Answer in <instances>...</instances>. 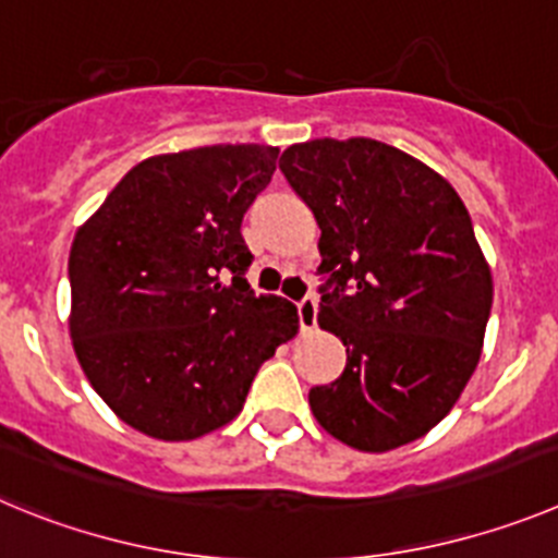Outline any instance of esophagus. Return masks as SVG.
I'll use <instances>...</instances> for the list:
<instances>
[{
  "label": "esophagus",
  "instance_id": "obj_1",
  "mask_svg": "<svg viewBox=\"0 0 558 558\" xmlns=\"http://www.w3.org/2000/svg\"><path fill=\"white\" fill-rule=\"evenodd\" d=\"M298 319H300V330L303 333H311L316 328V298H303L298 303Z\"/></svg>",
  "mask_w": 558,
  "mask_h": 558
}]
</instances>
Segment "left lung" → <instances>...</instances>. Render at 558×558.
<instances>
[{"instance_id": "1", "label": "left lung", "mask_w": 558, "mask_h": 558, "mask_svg": "<svg viewBox=\"0 0 558 558\" xmlns=\"http://www.w3.org/2000/svg\"><path fill=\"white\" fill-rule=\"evenodd\" d=\"M280 172L314 214L319 328L348 366L308 403L330 436L364 453L420 439L475 373L492 272L448 180L375 138L291 144Z\"/></svg>"}]
</instances>
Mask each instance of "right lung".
I'll list each match as a JSON object with an SVG mask.
<instances>
[{"mask_svg": "<svg viewBox=\"0 0 558 558\" xmlns=\"http://www.w3.org/2000/svg\"><path fill=\"white\" fill-rule=\"evenodd\" d=\"M278 147L217 144L130 169L69 253L74 353L130 428L185 441L228 425L298 308L250 289L242 219Z\"/></svg>", "mask_w": 558, "mask_h": 558, "instance_id": "1", "label": "right lung"}]
</instances>
